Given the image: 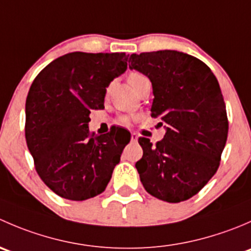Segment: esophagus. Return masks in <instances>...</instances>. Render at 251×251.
I'll use <instances>...</instances> for the list:
<instances>
[{
  "instance_id": "esophagus-1",
  "label": "esophagus",
  "mask_w": 251,
  "mask_h": 251,
  "mask_svg": "<svg viewBox=\"0 0 251 251\" xmlns=\"http://www.w3.org/2000/svg\"><path fill=\"white\" fill-rule=\"evenodd\" d=\"M137 140H138V135L137 133H131V142H137Z\"/></svg>"
}]
</instances>
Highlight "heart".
<instances>
[{
    "mask_svg": "<svg viewBox=\"0 0 251 251\" xmlns=\"http://www.w3.org/2000/svg\"><path fill=\"white\" fill-rule=\"evenodd\" d=\"M144 78H147V77L144 76V75L140 74V73H131L130 76H128V82H130V85L132 86V88H133L138 82L143 81ZM107 91H109V88H108ZM120 123L123 124V125H130L131 119L128 118V116H123V118L120 119Z\"/></svg>",
    "mask_w": 251,
    "mask_h": 251,
    "instance_id": "obj_1",
    "label": "heart"
}]
</instances>
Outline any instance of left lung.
I'll return each instance as SVG.
<instances>
[{
    "label": "left lung",
    "mask_w": 251,
    "mask_h": 251,
    "mask_svg": "<svg viewBox=\"0 0 251 251\" xmlns=\"http://www.w3.org/2000/svg\"><path fill=\"white\" fill-rule=\"evenodd\" d=\"M128 63L151 80V116H160L166 130L155 146L146 137L138 140L143 156L136 169L142 184L160 201H187L216 173L227 141L226 105L217 78L205 63L178 50L133 53Z\"/></svg>",
    "instance_id": "8db88e82"
}]
</instances>
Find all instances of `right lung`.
Masks as SVG:
<instances>
[{"label":"right lung","mask_w":251,"mask_h":251,"mask_svg":"<svg viewBox=\"0 0 251 251\" xmlns=\"http://www.w3.org/2000/svg\"><path fill=\"white\" fill-rule=\"evenodd\" d=\"M125 53L73 52L37 75L25 103V138L42 181L69 201L102 193L131 135L88 131L92 109L104 108L107 87L127 69Z\"/></svg>","instance_id":"add662e5"}]
</instances>
